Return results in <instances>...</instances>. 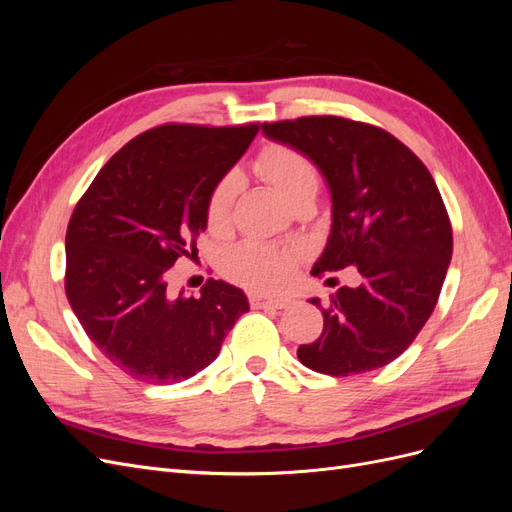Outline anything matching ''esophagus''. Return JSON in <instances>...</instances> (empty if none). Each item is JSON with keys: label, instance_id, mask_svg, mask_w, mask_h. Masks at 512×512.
<instances>
[{"label": "esophagus", "instance_id": "1", "mask_svg": "<svg viewBox=\"0 0 512 512\" xmlns=\"http://www.w3.org/2000/svg\"><path fill=\"white\" fill-rule=\"evenodd\" d=\"M250 303L252 307H271V309H284L292 303V297L288 294H260L252 292L250 294Z\"/></svg>", "mask_w": 512, "mask_h": 512}]
</instances>
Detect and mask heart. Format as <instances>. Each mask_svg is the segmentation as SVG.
Here are the masks:
<instances>
[{
	"label": "heart",
	"mask_w": 512,
	"mask_h": 512,
	"mask_svg": "<svg viewBox=\"0 0 512 512\" xmlns=\"http://www.w3.org/2000/svg\"><path fill=\"white\" fill-rule=\"evenodd\" d=\"M252 170L267 181L292 207L318 192V170L305 153L288 145H267L258 151ZM241 177L228 170L211 185L205 200V222L213 235H224L235 220V205L241 192ZM294 269V254L258 241H245L226 254L224 273L243 286L273 288L288 280Z\"/></svg>",
	"instance_id": "b5f03b06"
}]
</instances>
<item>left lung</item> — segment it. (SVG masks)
Wrapping results in <instances>:
<instances>
[{
  "mask_svg": "<svg viewBox=\"0 0 512 512\" xmlns=\"http://www.w3.org/2000/svg\"><path fill=\"white\" fill-rule=\"evenodd\" d=\"M324 175L331 235L312 275L356 267L322 309L324 327L299 361L327 376H354L395 361L429 320L453 256V228L427 166L393 134L363 121L312 115L262 123ZM329 282V280H327Z\"/></svg>",
  "mask_w": 512,
  "mask_h": 512,
  "instance_id": "1",
  "label": "left lung"
}]
</instances>
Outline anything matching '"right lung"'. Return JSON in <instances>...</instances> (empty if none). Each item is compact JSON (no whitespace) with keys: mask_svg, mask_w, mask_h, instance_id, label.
I'll use <instances>...</instances> for the list:
<instances>
[{"mask_svg":"<svg viewBox=\"0 0 512 512\" xmlns=\"http://www.w3.org/2000/svg\"><path fill=\"white\" fill-rule=\"evenodd\" d=\"M256 134L258 123L151 128L100 168L72 211L66 297L91 342L134 380L192 378L250 309L243 290L222 280L190 297L170 290L168 275L181 256H196L211 185Z\"/></svg>","mask_w":512,"mask_h":512,"instance_id":"right-lung-1","label":"right lung"}]
</instances>
